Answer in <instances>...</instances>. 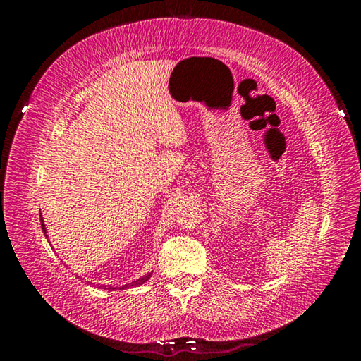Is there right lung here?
<instances>
[{"instance_id": "obj_1", "label": "right lung", "mask_w": 361, "mask_h": 361, "mask_svg": "<svg viewBox=\"0 0 361 361\" xmlns=\"http://www.w3.org/2000/svg\"><path fill=\"white\" fill-rule=\"evenodd\" d=\"M41 228H42V231H44V234H46V228H44V223H42V218H41ZM46 237H47V235H46ZM148 279H149V274H148V276H145V277H142V279L135 280V282H132L130 285H124V286H122V290L127 288V286H138V285H142V283H145ZM105 288H108V290H116L114 286H105Z\"/></svg>"}]
</instances>
